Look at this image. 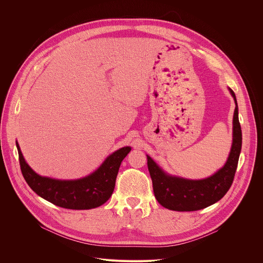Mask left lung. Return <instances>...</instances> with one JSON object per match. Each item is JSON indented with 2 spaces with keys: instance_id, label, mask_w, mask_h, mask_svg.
<instances>
[{
  "instance_id": "1",
  "label": "left lung",
  "mask_w": 263,
  "mask_h": 263,
  "mask_svg": "<svg viewBox=\"0 0 263 263\" xmlns=\"http://www.w3.org/2000/svg\"><path fill=\"white\" fill-rule=\"evenodd\" d=\"M235 100L233 117V143L226 164L213 176L203 180H187L166 175L155 162L147 157V168L151 175L156 200L163 207L175 211H196L219 201L231 187L241 151V128L238 120V107Z\"/></svg>"
}]
</instances>
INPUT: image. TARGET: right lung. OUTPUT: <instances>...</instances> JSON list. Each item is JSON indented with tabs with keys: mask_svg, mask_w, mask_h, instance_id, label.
I'll use <instances>...</instances> for the list:
<instances>
[{
	"mask_svg": "<svg viewBox=\"0 0 263 263\" xmlns=\"http://www.w3.org/2000/svg\"><path fill=\"white\" fill-rule=\"evenodd\" d=\"M22 174L31 190L51 202L66 209H92L109 200L115 191L117 176L123 159L131 151L125 146L111 154L91 175L78 180H56L37 175L25 161L16 142Z\"/></svg>",
	"mask_w": 263,
	"mask_h": 263,
	"instance_id": "right-lung-1",
	"label": "right lung"
}]
</instances>
